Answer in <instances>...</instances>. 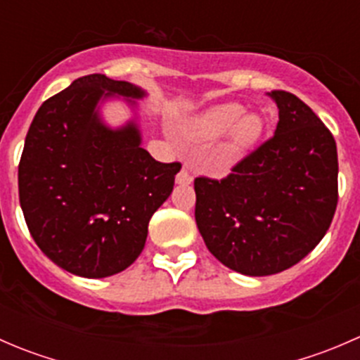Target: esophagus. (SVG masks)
I'll return each instance as SVG.
<instances>
[{"label":"esophagus","instance_id":"34e87169","mask_svg":"<svg viewBox=\"0 0 360 360\" xmlns=\"http://www.w3.org/2000/svg\"><path fill=\"white\" fill-rule=\"evenodd\" d=\"M191 181H193V177H191V172L186 169V167H183V169L179 170V174L176 176V183L186 186V184H191Z\"/></svg>","mask_w":360,"mask_h":360}]
</instances>
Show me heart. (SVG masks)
Segmentation results:
<instances>
[{
	"label": "heart",
	"mask_w": 360,
	"mask_h": 360,
	"mask_svg": "<svg viewBox=\"0 0 360 360\" xmlns=\"http://www.w3.org/2000/svg\"><path fill=\"white\" fill-rule=\"evenodd\" d=\"M245 108L237 103H224L210 108L193 123L191 134L198 139H214L231 130L230 151L240 153L257 141L263 132V118L256 112L244 115Z\"/></svg>",
	"instance_id": "b5f03b06"
}]
</instances>
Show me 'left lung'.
<instances>
[{"instance_id": "1", "label": "left lung", "mask_w": 360, "mask_h": 360, "mask_svg": "<svg viewBox=\"0 0 360 360\" xmlns=\"http://www.w3.org/2000/svg\"><path fill=\"white\" fill-rule=\"evenodd\" d=\"M278 123L223 179H195V219L207 249L250 277L284 271L324 238L338 205L336 141L307 104L270 94Z\"/></svg>"}]
</instances>
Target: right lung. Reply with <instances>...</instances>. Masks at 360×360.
<instances>
[{
	"mask_svg": "<svg viewBox=\"0 0 360 360\" xmlns=\"http://www.w3.org/2000/svg\"><path fill=\"white\" fill-rule=\"evenodd\" d=\"M112 94L144 96L127 82L89 75L46 99L19 162L29 233L57 266L86 278L120 274L137 259L181 169L141 148L136 123L120 130L101 123L97 103Z\"/></svg>",
	"mask_w": 360,
	"mask_h": 360,
	"instance_id": "right-lung-1",
	"label": "right lung"
}]
</instances>
